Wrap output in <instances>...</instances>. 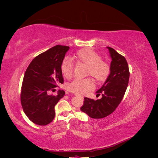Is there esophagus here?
<instances>
[{"mask_svg": "<svg viewBox=\"0 0 158 158\" xmlns=\"http://www.w3.org/2000/svg\"><path fill=\"white\" fill-rule=\"evenodd\" d=\"M75 95L76 96H80V95H77V94H75ZM80 98H83V97L82 96H80Z\"/></svg>", "mask_w": 158, "mask_h": 158, "instance_id": "1", "label": "esophagus"}]
</instances>
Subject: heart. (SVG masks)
<instances>
[{"mask_svg":"<svg viewBox=\"0 0 158 158\" xmlns=\"http://www.w3.org/2000/svg\"><path fill=\"white\" fill-rule=\"evenodd\" d=\"M78 63L87 66L85 74L90 75L98 82H104L110 74V66L103 61L102 56L91 49H82L78 51L74 56ZM60 70L66 78H70L73 73V64L68 59L63 60ZM94 88V81L91 78H76L67 85V89L71 92L78 95H84Z\"/></svg>","mask_w":158,"mask_h":158,"instance_id":"obj_1","label":"heart"}]
</instances>
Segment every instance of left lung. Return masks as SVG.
I'll return each instance as SVG.
<instances>
[{
  "label": "left lung",
  "instance_id": "8db88e82",
  "mask_svg": "<svg viewBox=\"0 0 158 158\" xmlns=\"http://www.w3.org/2000/svg\"><path fill=\"white\" fill-rule=\"evenodd\" d=\"M107 48L112 59L110 74L102 87L96 92L97 96L102 94V98L97 100L85 98L80 108L93 118H104L112 113L122 101L128 84L130 73L126 59L111 47Z\"/></svg>",
  "mask_w": 158,
  "mask_h": 158
}]
</instances>
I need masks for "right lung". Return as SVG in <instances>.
I'll list each match as a JSON object with an SVG mask.
<instances>
[{
	"label": "right lung",
	"instance_id": "add662e5",
	"mask_svg": "<svg viewBox=\"0 0 158 158\" xmlns=\"http://www.w3.org/2000/svg\"><path fill=\"white\" fill-rule=\"evenodd\" d=\"M69 47L56 45L35 57L27 68L21 89V103L26 116L33 123L44 126L52 121L55 106L64 97L59 90L56 95H49L64 79L60 65Z\"/></svg>",
	"mask_w": 158,
	"mask_h": 158
}]
</instances>
